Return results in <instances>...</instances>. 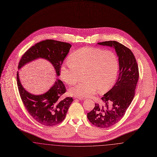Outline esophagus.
Returning <instances> with one entry per match:
<instances>
[{
	"mask_svg": "<svg viewBox=\"0 0 157 157\" xmlns=\"http://www.w3.org/2000/svg\"><path fill=\"white\" fill-rule=\"evenodd\" d=\"M74 99H79V100H85V98H79V97H74Z\"/></svg>",
	"mask_w": 157,
	"mask_h": 157,
	"instance_id": "34e87169",
	"label": "esophagus"
}]
</instances>
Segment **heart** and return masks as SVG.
I'll use <instances>...</instances> for the list:
<instances>
[{
	"label": "heart",
	"instance_id": "b5f03b06",
	"mask_svg": "<svg viewBox=\"0 0 157 157\" xmlns=\"http://www.w3.org/2000/svg\"><path fill=\"white\" fill-rule=\"evenodd\" d=\"M119 71V62L116 54L109 50L95 47H83L72 53L67 62L60 69L62 79L68 85L78 81L83 73V81L71 88V95L86 98L97 90L103 93L109 90L115 82Z\"/></svg>",
	"mask_w": 157,
	"mask_h": 157
}]
</instances>
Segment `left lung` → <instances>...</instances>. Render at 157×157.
<instances>
[{"mask_svg": "<svg viewBox=\"0 0 157 157\" xmlns=\"http://www.w3.org/2000/svg\"><path fill=\"white\" fill-rule=\"evenodd\" d=\"M98 44L113 47L119 59L117 81L101 98L103 104H95L94 108L87 113L88 119L94 125L106 128L119 122L131 104L139 78V71L133 53L125 46L114 40Z\"/></svg>", "mask_w": 157, "mask_h": 157, "instance_id": "8db88e82", "label": "left lung"}]
</instances>
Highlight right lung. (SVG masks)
Masks as SVG:
<instances>
[{"instance_id": "add662e5", "label": "right lung", "mask_w": 157, "mask_h": 157, "mask_svg": "<svg viewBox=\"0 0 157 157\" xmlns=\"http://www.w3.org/2000/svg\"><path fill=\"white\" fill-rule=\"evenodd\" d=\"M72 45L52 39H46L32 46L23 55L18 65L21 69L25 64L38 58L49 60L55 69L56 76ZM17 84L23 104L30 116L39 123L47 127L59 124L65 120L67 110L73 101L72 97L62 99L66 88L62 81L57 79L46 93L35 95L23 87L17 72Z\"/></svg>"}]
</instances>
